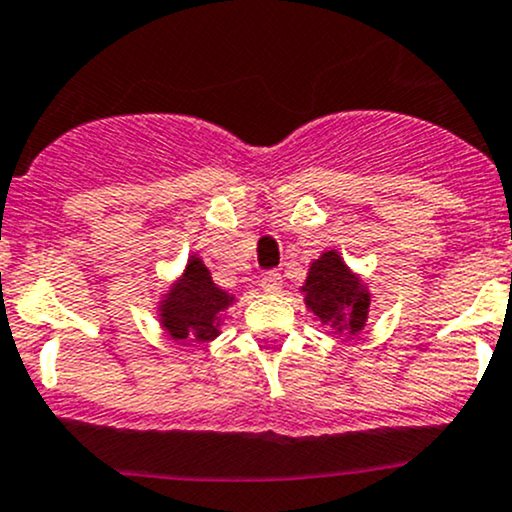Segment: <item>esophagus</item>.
Instances as JSON below:
<instances>
[{
	"mask_svg": "<svg viewBox=\"0 0 512 512\" xmlns=\"http://www.w3.org/2000/svg\"><path fill=\"white\" fill-rule=\"evenodd\" d=\"M261 287L266 292H280L282 287V275L278 273V270H266V273L261 275Z\"/></svg>",
	"mask_w": 512,
	"mask_h": 512,
	"instance_id": "esophagus-1",
	"label": "esophagus"
}]
</instances>
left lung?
<instances>
[{"label":"left lung","mask_w":512,"mask_h":512,"mask_svg":"<svg viewBox=\"0 0 512 512\" xmlns=\"http://www.w3.org/2000/svg\"><path fill=\"white\" fill-rule=\"evenodd\" d=\"M304 292L306 306L326 326L338 330L347 328L350 333L364 328L366 314H369V292L335 251H326L311 266Z\"/></svg>","instance_id":"1"}]
</instances>
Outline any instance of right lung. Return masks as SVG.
<instances>
[{"instance_id":"1","label":"right lung","mask_w":512,"mask_h":512,"mask_svg":"<svg viewBox=\"0 0 512 512\" xmlns=\"http://www.w3.org/2000/svg\"><path fill=\"white\" fill-rule=\"evenodd\" d=\"M230 302V294L210 280L208 268L198 258H191L184 278L172 287L170 297L162 304V321L172 338L208 342L218 335L220 311Z\"/></svg>"}]
</instances>
